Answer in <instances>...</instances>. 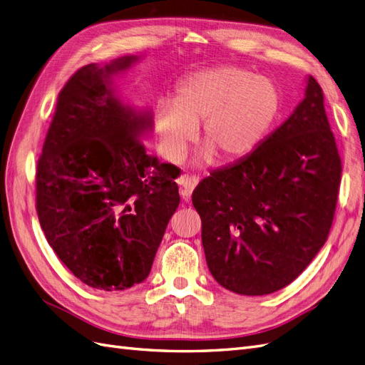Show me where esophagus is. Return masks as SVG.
<instances>
[{"instance_id":"obj_1","label":"esophagus","mask_w":365,"mask_h":365,"mask_svg":"<svg viewBox=\"0 0 365 365\" xmlns=\"http://www.w3.org/2000/svg\"><path fill=\"white\" fill-rule=\"evenodd\" d=\"M197 182H200V178H197L196 175H190V176L189 175H184V176H181L178 184L181 187V195H182L184 200H189L192 192L195 190V187L197 185Z\"/></svg>"}]
</instances>
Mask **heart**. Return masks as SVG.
<instances>
[{
    "instance_id": "b5f03b06",
    "label": "heart",
    "mask_w": 365,
    "mask_h": 365,
    "mask_svg": "<svg viewBox=\"0 0 365 365\" xmlns=\"http://www.w3.org/2000/svg\"><path fill=\"white\" fill-rule=\"evenodd\" d=\"M282 109V94L269 79L239 67L197 71L176 88L173 102L155 108V130L170 160H180L200 126L204 158L233 163L267 137Z\"/></svg>"
}]
</instances>
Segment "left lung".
Returning a JSON list of instances; mask_svg holds the SVG:
<instances>
[{
	"instance_id": "left-lung-1",
	"label": "left lung",
	"mask_w": 365,
	"mask_h": 365,
	"mask_svg": "<svg viewBox=\"0 0 365 365\" xmlns=\"http://www.w3.org/2000/svg\"><path fill=\"white\" fill-rule=\"evenodd\" d=\"M339 182L324 94L309 76L292 115L192 195L215 280L240 295L271 294L294 282L327 240Z\"/></svg>"
}]
</instances>
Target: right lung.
Returning a JSON list of instances; mask_svg holds the SVG:
<instances>
[{
	"instance_id": "add662e5",
	"label": "right lung",
	"mask_w": 365,
	"mask_h": 365,
	"mask_svg": "<svg viewBox=\"0 0 365 365\" xmlns=\"http://www.w3.org/2000/svg\"><path fill=\"white\" fill-rule=\"evenodd\" d=\"M135 56L85 65L63 85L36 168V212L53 251L96 289L145 280L180 205V169L146 153L135 114L109 88Z\"/></svg>"
}]
</instances>
